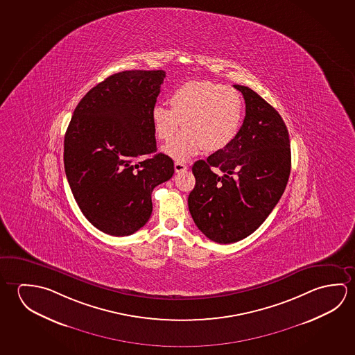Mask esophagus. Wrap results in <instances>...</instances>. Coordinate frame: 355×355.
Returning <instances> with one entry per match:
<instances>
[{"label":"esophagus","mask_w":355,"mask_h":355,"mask_svg":"<svg viewBox=\"0 0 355 355\" xmlns=\"http://www.w3.org/2000/svg\"><path fill=\"white\" fill-rule=\"evenodd\" d=\"M187 169H188V167H187V164H184V163H175V172H177V173H180V172H184V171H187Z\"/></svg>","instance_id":"obj_1"}]
</instances>
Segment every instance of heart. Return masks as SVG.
<instances>
[{"mask_svg":"<svg viewBox=\"0 0 355 355\" xmlns=\"http://www.w3.org/2000/svg\"><path fill=\"white\" fill-rule=\"evenodd\" d=\"M169 106L152 109V128L158 141L169 142L184 126L185 131L163 148L177 162L188 161L203 150H225L238 137L244 120L240 93L216 83H186L171 94Z\"/></svg>","mask_w":355,"mask_h":355,"instance_id":"obj_1","label":"heart"}]
</instances>
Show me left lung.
<instances>
[{"label": "left lung", "mask_w": 355, "mask_h": 355, "mask_svg": "<svg viewBox=\"0 0 355 355\" xmlns=\"http://www.w3.org/2000/svg\"><path fill=\"white\" fill-rule=\"evenodd\" d=\"M246 105L238 137L207 161L193 164L196 187L188 208L198 229L219 244L249 236L285 192L291 172L290 136L271 105L250 87L234 85ZM219 168L223 176L213 168Z\"/></svg>", "instance_id": "1"}]
</instances>
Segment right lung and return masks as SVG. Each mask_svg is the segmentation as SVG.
I'll return each mask as SVG.
<instances>
[{"instance_id": "add662e5", "label": "right lung", "mask_w": 355, "mask_h": 355, "mask_svg": "<svg viewBox=\"0 0 355 355\" xmlns=\"http://www.w3.org/2000/svg\"><path fill=\"white\" fill-rule=\"evenodd\" d=\"M163 70H125L87 92L64 137L70 189L87 220L103 233L128 236L152 213V191L175 173L156 153L151 122ZM153 153V155L151 153ZM145 154L151 158L137 161Z\"/></svg>"}]
</instances>
